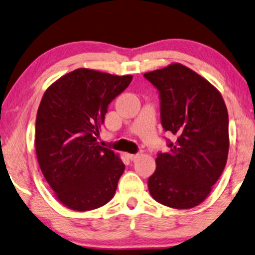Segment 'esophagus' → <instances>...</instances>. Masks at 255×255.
<instances>
[{
  "label": "esophagus",
  "mask_w": 255,
  "mask_h": 255,
  "mask_svg": "<svg viewBox=\"0 0 255 255\" xmlns=\"http://www.w3.org/2000/svg\"><path fill=\"white\" fill-rule=\"evenodd\" d=\"M138 156H140V154H128V157H129V159H130L131 161L136 160Z\"/></svg>",
  "instance_id": "34e87169"
}]
</instances>
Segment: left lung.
I'll use <instances>...</instances> for the list:
<instances>
[{
  "instance_id": "1",
  "label": "left lung",
  "mask_w": 255,
  "mask_h": 255,
  "mask_svg": "<svg viewBox=\"0 0 255 255\" xmlns=\"http://www.w3.org/2000/svg\"><path fill=\"white\" fill-rule=\"evenodd\" d=\"M159 92L160 119L167 153L159 151L148 179L150 195L160 204L187 209L201 204L226 166L228 113L220 93L199 74L179 63L144 74Z\"/></svg>"
}]
</instances>
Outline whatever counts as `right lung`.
<instances>
[{"mask_svg": "<svg viewBox=\"0 0 255 255\" xmlns=\"http://www.w3.org/2000/svg\"><path fill=\"white\" fill-rule=\"evenodd\" d=\"M131 79L80 68L54 82L41 100L35 128L38 165L70 209L99 208L115 194L125 165L96 136L109 104Z\"/></svg>", "mask_w": 255, "mask_h": 255, "instance_id": "right-lung-1", "label": "right lung"}]
</instances>
